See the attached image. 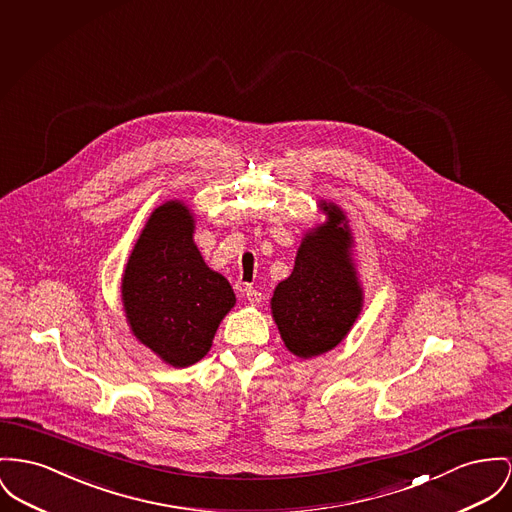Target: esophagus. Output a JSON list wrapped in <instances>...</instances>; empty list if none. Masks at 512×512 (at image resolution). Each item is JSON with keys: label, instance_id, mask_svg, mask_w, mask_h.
<instances>
[{"label": "esophagus", "instance_id": "esophagus-1", "mask_svg": "<svg viewBox=\"0 0 512 512\" xmlns=\"http://www.w3.org/2000/svg\"><path fill=\"white\" fill-rule=\"evenodd\" d=\"M242 297L250 303V305H260L262 303V293L258 289H254L252 285H246L242 289Z\"/></svg>", "mask_w": 512, "mask_h": 512}]
</instances>
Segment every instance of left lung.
I'll return each instance as SVG.
<instances>
[{
	"mask_svg": "<svg viewBox=\"0 0 512 512\" xmlns=\"http://www.w3.org/2000/svg\"><path fill=\"white\" fill-rule=\"evenodd\" d=\"M320 211L326 221L308 229L293 272L277 283L270 303L281 340L299 359L334 349L363 310L349 221L332 202L320 200Z\"/></svg>",
	"mask_w": 512,
	"mask_h": 512,
	"instance_id": "1",
	"label": "left lung"
}]
</instances>
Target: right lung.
Here are the masks:
<instances>
[{"label": "right lung", "instance_id": "add662e5", "mask_svg": "<svg viewBox=\"0 0 512 512\" xmlns=\"http://www.w3.org/2000/svg\"><path fill=\"white\" fill-rule=\"evenodd\" d=\"M190 207L171 200L147 219L122 273V307L137 341L174 369L198 363L237 297L194 242Z\"/></svg>", "mask_w": 512, "mask_h": 512}]
</instances>
